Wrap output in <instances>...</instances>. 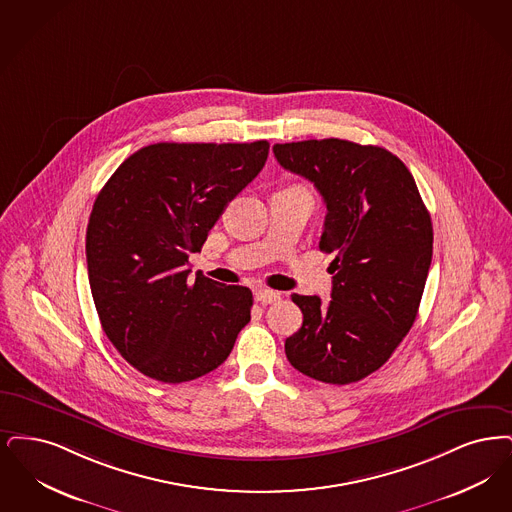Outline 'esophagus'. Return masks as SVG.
I'll list each match as a JSON object with an SVG mask.
<instances>
[{
	"instance_id": "esophagus-1",
	"label": "esophagus",
	"mask_w": 512,
	"mask_h": 512,
	"mask_svg": "<svg viewBox=\"0 0 512 512\" xmlns=\"http://www.w3.org/2000/svg\"><path fill=\"white\" fill-rule=\"evenodd\" d=\"M254 298H256V302H260V304H273V302L281 300V292H275V290L271 289H256Z\"/></svg>"
}]
</instances>
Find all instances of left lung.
I'll return each instance as SVG.
<instances>
[{"mask_svg":"<svg viewBox=\"0 0 512 512\" xmlns=\"http://www.w3.org/2000/svg\"><path fill=\"white\" fill-rule=\"evenodd\" d=\"M327 206L319 248L334 254L331 302L292 294L304 313L285 342L290 365L327 384L375 373L415 323L432 262V222L400 158L346 139L273 145Z\"/></svg>","mask_w":512,"mask_h":512,"instance_id":"left-lung-1","label":"left lung"}]
</instances>
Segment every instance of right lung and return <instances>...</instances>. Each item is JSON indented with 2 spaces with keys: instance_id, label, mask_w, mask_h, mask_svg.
Returning <instances> with one entry per match:
<instances>
[{
  "instance_id": "right-lung-1",
  "label": "right lung",
  "mask_w": 512,
  "mask_h": 512,
  "mask_svg": "<svg viewBox=\"0 0 512 512\" xmlns=\"http://www.w3.org/2000/svg\"><path fill=\"white\" fill-rule=\"evenodd\" d=\"M269 143H155L128 156L97 195L89 287L112 346L166 384L218 369L250 321L252 292L204 275L189 254L266 164Z\"/></svg>"
}]
</instances>
